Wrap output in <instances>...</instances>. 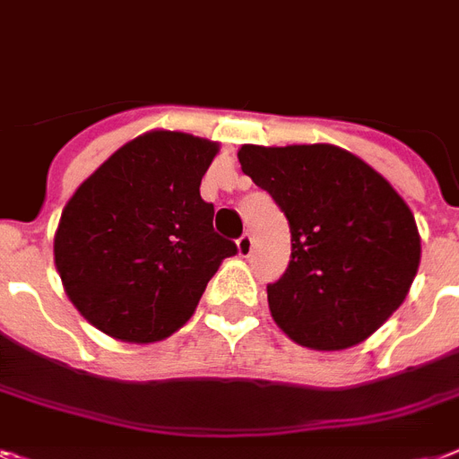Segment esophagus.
I'll list each match as a JSON object with an SVG mask.
<instances>
[{
    "instance_id": "1",
    "label": "esophagus",
    "mask_w": 459,
    "mask_h": 459,
    "mask_svg": "<svg viewBox=\"0 0 459 459\" xmlns=\"http://www.w3.org/2000/svg\"><path fill=\"white\" fill-rule=\"evenodd\" d=\"M252 249H255V240L249 233H242L240 240H238V255L240 256H249L252 255Z\"/></svg>"
}]
</instances>
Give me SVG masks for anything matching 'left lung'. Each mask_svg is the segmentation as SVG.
<instances>
[{"instance_id": "obj_1", "label": "left lung", "mask_w": 459, "mask_h": 459, "mask_svg": "<svg viewBox=\"0 0 459 459\" xmlns=\"http://www.w3.org/2000/svg\"><path fill=\"white\" fill-rule=\"evenodd\" d=\"M238 160L292 233L288 271L266 288L275 325L316 351L365 342L415 281L422 245L411 207L379 171L333 143H245Z\"/></svg>"}]
</instances>
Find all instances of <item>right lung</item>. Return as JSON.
<instances>
[{
	"label": "right lung",
	"instance_id": "add662e5",
	"mask_svg": "<svg viewBox=\"0 0 459 459\" xmlns=\"http://www.w3.org/2000/svg\"><path fill=\"white\" fill-rule=\"evenodd\" d=\"M219 143L152 129L110 155L63 207L54 262L100 333L151 344L191 318L236 242L214 233L200 181Z\"/></svg>",
	"mask_w": 459,
	"mask_h": 459
}]
</instances>
